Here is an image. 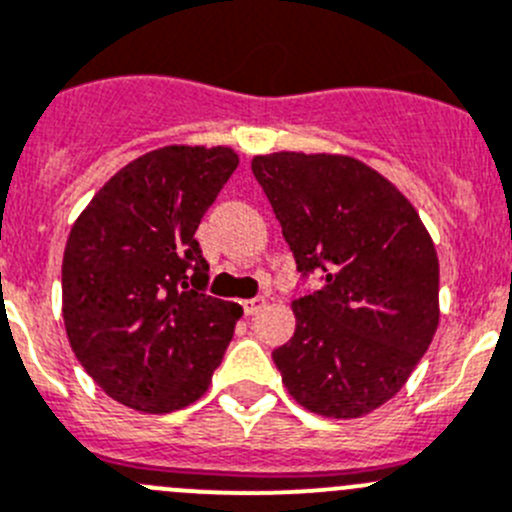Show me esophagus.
<instances>
[{"instance_id": "34e87169", "label": "esophagus", "mask_w": 512, "mask_h": 512, "mask_svg": "<svg viewBox=\"0 0 512 512\" xmlns=\"http://www.w3.org/2000/svg\"><path fill=\"white\" fill-rule=\"evenodd\" d=\"M265 305H267L265 298H250V300H245V303H242V308H245V315H255V313H260Z\"/></svg>"}]
</instances>
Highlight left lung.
Listing matches in <instances>:
<instances>
[{
	"mask_svg": "<svg viewBox=\"0 0 512 512\" xmlns=\"http://www.w3.org/2000/svg\"><path fill=\"white\" fill-rule=\"evenodd\" d=\"M300 272L326 288L293 300L295 333L272 351L308 412L358 419L407 384L439 323V260L404 194L364 161L278 151L252 159Z\"/></svg>",
	"mask_w": 512,
	"mask_h": 512,
	"instance_id": "left-lung-1",
	"label": "left lung"
}]
</instances>
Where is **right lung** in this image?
<instances>
[{
	"instance_id": "add662e5",
	"label": "right lung",
	"mask_w": 512,
	"mask_h": 512,
	"mask_svg": "<svg viewBox=\"0 0 512 512\" xmlns=\"http://www.w3.org/2000/svg\"><path fill=\"white\" fill-rule=\"evenodd\" d=\"M240 156L174 146L111 176L70 229L62 318L90 379L123 407L169 414L204 396L242 308L204 293L194 240Z\"/></svg>"
}]
</instances>
